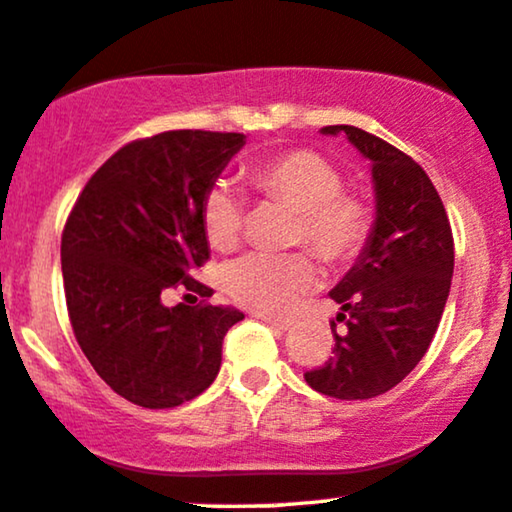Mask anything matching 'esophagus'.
Segmentation results:
<instances>
[{
  "label": "esophagus",
  "mask_w": 512,
  "mask_h": 512,
  "mask_svg": "<svg viewBox=\"0 0 512 512\" xmlns=\"http://www.w3.org/2000/svg\"><path fill=\"white\" fill-rule=\"evenodd\" d=\"M255 317H257V319H262V322L267 324L269 329L279 331V334H281V331H288V329H291V326H293L291 319H279V317H272V315H262V312H257Z\"/></svg>",
  "instance_id": "obj_1"
}]
</instances>
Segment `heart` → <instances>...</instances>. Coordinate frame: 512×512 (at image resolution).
Instances as JSON below:
<instances>
[{
	"instance_id": "heart-1",
	"label": "heart",
	"mask_w": 512,
	"mask_h": 512,
	"mask_svg": "<svg viewBox=\"0 0 512 512\" xmlns=\"http://www.w3.org/2000/svg\"><path fill=\"white\" fill-rule=\"evenodd\" d=\"M250 188L267 200L295 209L291 243H307L331 267L353 264L372 240L377 212L362 193L343 188L341 169L312 150H288L262 157L245 169ZM200 224L214 250L229 252L243 229V205L226 186L202 197ZM221 291L236 305L264 315H281L315 286L317 267L307 252L248 255L221 269Z\"/></svg>"
}]
</instances>
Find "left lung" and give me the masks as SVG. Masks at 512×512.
<instances>
[{
  "label": "left lung",
  "mask_w": 512,
  "mask_h": 512,
  "mask_svg": "<svg viewBox=\"0 0 512 512\" xmlns=\"http://www.w3.org/2000/svg\"><path fill=\"white\" fill-rule=\"evenodd\" d=\"M372 162L377 224L367 250L329 295L341 305L334 350L305 381L324 396L367 400L400 384L439 329L453 276V233L434 183L415 159L355 126H324ZM347 329L335 331V324Z\"/></svg>",
  "instance_id": "1"
}]
</instances>
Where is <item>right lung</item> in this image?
Instances as JSON below:
<instances>
[{"mask_svg":"<svg viewBox=\"0 0 512 512\" xmlns=\"http://www.w3.org/2000/svg\"><path fill=\"white\" fill-rule=\"evenodd\" d=\"M245 145L243 133L166 131L133 140L78 195L61 233L66 307L80 350L121 398L176 408L217 379L236 307L164 305L209 260L202 197Z\"/></svg>","mask_w":512,"mask_h":512,"instance_id":"right-lung-1","label":"right lung"}]
</instances>
